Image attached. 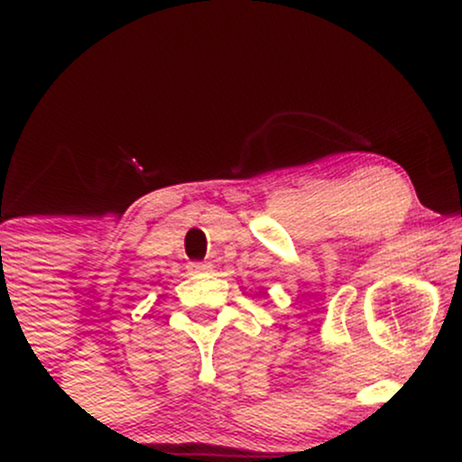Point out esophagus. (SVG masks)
Returning <instances> with one entry per match:
<instances>
[{"instance_id": "esophagus-1", "label": "esophagus", "mask_w": 462, "mask_h": 462, "mask_svg": "<svg viewBox=\"0 0 462 462\" xmlns=\"http://www.w3.org/2000/svg\"><path fill=\"white\" fill-rule=\"evenodd\" d=\"M189 269H190V272H208V269H210V264L208 263H190L189 264Z\"/></svg>"}]
</instances>
